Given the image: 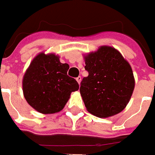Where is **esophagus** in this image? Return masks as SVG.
<instances>
[{
  "label": "esophagus",
  "instance_id": "1",
  "mask_svg": "<svg viewBox=\"0 0 155 155\" xmlns=\"http://www.w3.org/2000/svg\"><path fill=\"white\" fill-rule=\"evenodd\" d=\"M76 79H77V81H78V84H80L81 80H82V77H80V76H79V77H78Z\"/></svg>",
  "mask_w": 155,
  "mask_h": 155
}]
</instances>
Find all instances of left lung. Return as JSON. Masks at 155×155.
<instances>
[{
    "mask_svg": "<svg viewBox=\"0 0 155 155\" xmlns=\"http://www.w3.org/2000/svg\"><path fill=\"white\" fill-rule=\"evenodd\" d=\"M88 77L80 84L87 110L98 117L115 116L124 110L134 88L131 66L110 46H101L84 57Z\"/></svg>",
    "mask_w": 155,
    "mask_h": 155,
    "instance_id": "8db88e82",
    "label": "left lung"
}]
</instances>
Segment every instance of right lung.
Segmentation results:
<instances>
[{"label":"right lung","instance_id":"right-lung-1","mask_svg":"<svg viewBox=\"0 0 155 155\" xmlns=\"http://www.w3.org/2000/svg\"><path fill=\"white\" fill-rule=\"evenodd\" d=\"M68 64H62L55 54L39 53L23 78V93L27 102L43 114L62 110L71 93L78 90L74 78L69 77Z\"/></svg>","mask_w":155,"mask_h":155}]
</instances>
